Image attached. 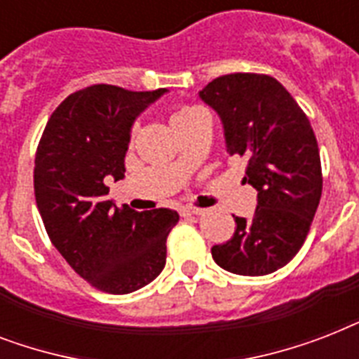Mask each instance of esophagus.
I'll use <instances>...</instances> for the list:
<instances>
[{
  "label": "esophagus",
  "instance_id": "esophagus-1",
  "mask_svg": "<svg viewBox=\"0 0 359 359\" xmlns=\"http://www.w3.org/2000/svg\"><path fill=\"white\" fill-rule=\"evenodd\" d=\"M180 216H199L203 214V208H196V207H182L179 210Z\"/></svg>",
  "mask_w": 359,
  "mask_h": 359
}]
</instances>
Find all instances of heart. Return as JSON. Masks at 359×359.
I'll list each match as a JSON object with an SVG mask.
<instances>
[{"label": "heart", "instance_id": "1", "mask_svg": "<svg viewBox=\"0 0 359 359\" xmlns=\"http://www.w3.org/2000/svg\"><path fill=\"white\" fill-rule=\"evenodd\" d=\"M197 114H201V109L199 108H194V106H180V108H177L173 114H171V124L177 126V124L191 119V117Z\"/></svg>", "mask_w": 359, "mask_h": 359}]
</instances>
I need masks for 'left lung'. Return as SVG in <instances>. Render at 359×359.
I'll list each match as a JSON object with an SVG mask.
<instances>
[{
	"label": "left lung",
	"instance_id": "obj_1",
	"mask_svg": "<svg viewBox=\"0 0 359 359\" xmlns=\"http://www.w3.org/2000/svg\"><path fill=\"white\" fill-rule=\"evenodd\" d=\"M199 98L219 115L227 152L248 158L244 182L257 190L253 218L233 216L235 233L214 245L212 259L238 276L276 272L298 253L320 201L315 132L272 76H219L199 91Z\"/></svg>",
	"mask_w": 359,
	"mask_h": 359
}]
</instances>
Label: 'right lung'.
<instances>
[{
  "label": "right lung",
  "mask_w": 359,
  "mask_h": 359,
  "mask_svg": "<svg viewBox=\"0 0 359 359\" xmlns=\"http://www.w3.org/2000/svg\"><path fill=\"white\" fill-rule=\"evenodd\" d=\"M163 93L106 83L72 93L36 147L33 182L48 236L76 273L109 294H128L158 278L179 222L169 208L137 212L106 197L108 180L124 179L135 117Z\"/></svg>",
  "instance_id": "1"
}]
</instances>
